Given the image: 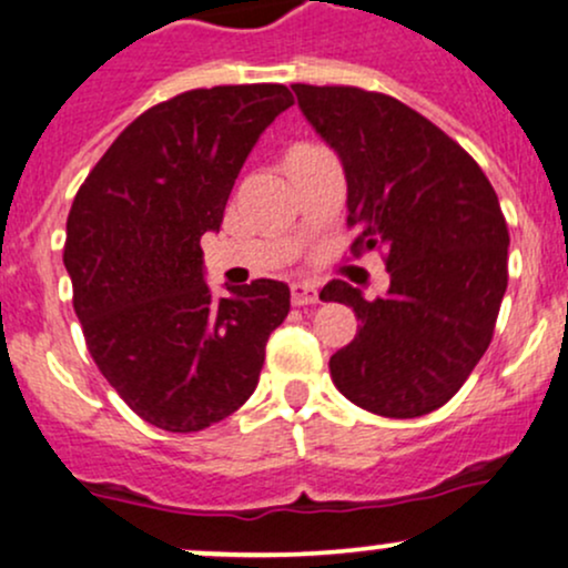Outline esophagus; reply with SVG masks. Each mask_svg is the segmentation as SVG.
Segmentation results:
<instances>
[{"label": "esophagus", "mask_w": 568, "mask_h": 568, "mask_svg": "<svg viewBox=\"0 0 568 568\" xmlns=\"http://www.w3.org/2000/svg\"><path fill=\"white\" fill-rule=\"evenodd\" d=\"M291 302L304 307V304H315L317 302V288L315 283H307V280H296L291 283Z\"/></svg>", "instance_id": "34e87169"}]
</instances>
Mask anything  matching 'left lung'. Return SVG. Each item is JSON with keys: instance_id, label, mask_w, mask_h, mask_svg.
Returning a JSON list of instances; mask_svg holds the SVG:
<instances>
[{"instance_id": "left-lung-1", "label": "left lung", "mask_w": 568, "mask_h": 568, "mask_svg": "<svg viewBox=\"0 0 568 568\" xmlns=\"http://www.w3.org/2000/svg\"><path fill=\"white\" fill-rule=\"evenodd\" d=\"M342 161L353 253L385 251L390 285L366 302L345 280L321 291L361 326L328 361L339 394L385 417L434 413L456 396L494 336L507 291V221L477 161L385 93L291 85Z\"/></svg>"}]
</instances>
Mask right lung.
<instances>
[{
	"label": "right lung",
	"instance_id": "right-lung-1",
	"mask_svg": "<svg viewBox=\"0 0 568 568\" xmlns=\"http://www.w3.org/2000/svg\"><path fill=\"white\" fill-rule=\"evenodd\" d=\"M294 104L285 85L185 91L142 112L99 159L67 217L64 266L99 372L142 420L202 432L251 398L266 339L291 310L280 280H204L242 164Z\"/></svg>",
	"mask_w": 568,
	"mask_h": 568
}]
</instances>
